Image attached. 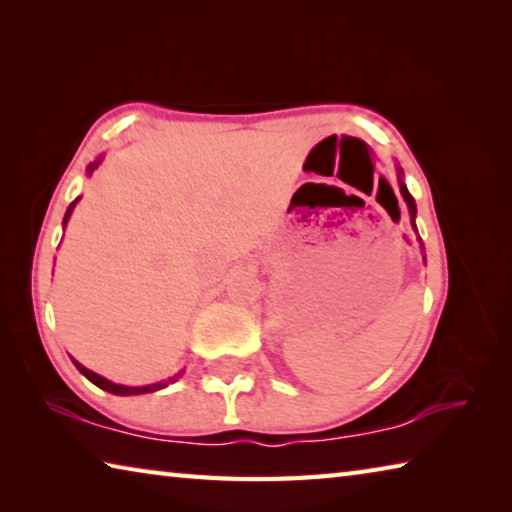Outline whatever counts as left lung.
I'll return each instance as SVG.
<instances>
[{"label":"left lung","instance_id":"left-lung-1","mask_svg":"<svg viewBox=\"0 0 512 512\" xmlns=\"http://www.w3.org/2000/svg\"><path fill=\"white\" fill-rule=\"evenodd\" d=\"M400 192H402V196H404V201H406V205H409L411 219H413V225H415V201H413V196L409 194V189H406V185L402 183V176H400Z\"/></svg>","mask_w":512,"mask_h":512}]
</instances>
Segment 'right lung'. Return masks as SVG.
Instances as JSON below:
<instances>
[{
	"mask_svg": "<svg viewBox=\"0 0 512 512\" xmlns=\"http://www.w3.org/2000/svg\"><path fill=\"white\" fill-rule=\"evenodd\" d=\"M99 164V162H97ZM97 164H92L90 167V171L97 167ZM74 205H76V201L69 205V210H67V214H65V221L63 223H67V219H69V214H72V210H74ZM74 361V359H72ZM74 366L79 368V372L81 375H85L88 377L94 386H99V388H103V391H108V393H112V395H140V393H153V391H160V388H164V386H169L171 381H176L178 377H180V372L176 377H171L169 381H160V384H151V386H140V388H133V386H119V384H112V381H108V379H103L101 375H97V372H92V370H88L85 366H81L79 361H74Z\"/></svg>",
	"mask_w": 512,
	"mask_h": 512,
	"instance_id": "right-lung-1",
	"label": "right lung"
}]
</instances>
